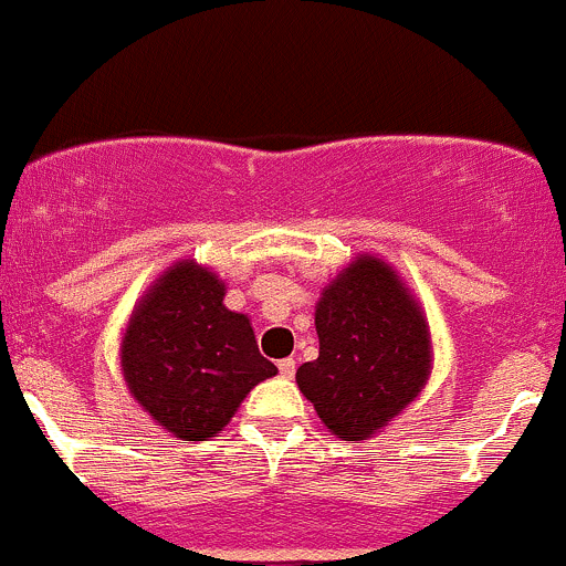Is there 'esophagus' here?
<instances>
[{
    "mask_svg": "<svg viewBox=\"0 0 566 566\" xmlns=\"http://www.w3.org/2000/svg\"><path fill=\"white\" fill-rule=\"evenodd\" d=\"M277 368H281V377L291 379V377H294V371H296V363L291 360V357H285V360L277 363Z\"/></svg>",
    "mask_w": 566,
    "mask_h": 566,
    "instance_id": "obj_1",
    "label": "esophagus"
}]
</instances>
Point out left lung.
Instances as JSON below:
<instances>
[{"instance_id": "1", "label": "left lung", "mask_w": 566, "mask_h": 566, "mask_svg": "<svg viewBox=\"0 0 566 566\" xmlns=\"http://www.w3.org/2000/svg\"><path fill=\"white\" fill-rule=\"evenodd\" d=\"M318 357L296 385L340 440H368L427 385L432 338L421 305L390 264L352 261L316 302Z\"/></svg>"}]
</instances>
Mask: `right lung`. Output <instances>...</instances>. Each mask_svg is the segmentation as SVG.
I'll return each instance as SVG.
<instances>
[{"label":"right lung","mask_w":566,"mask_h":566,"mask_svg":"<svg viewBox=\"0 0 566 566\" xmlns=\"http://www.w3.org/2000/svg\"><path fill=\"white\" fill-rule=\"evenodd\" d=\"M226 283L195 261L154 281L126 324L120 371L137 405L181 440L217 438L244 396L277 366L244 313L228 311Z\"/></svg>","instance_id":"right-lung-1"}]
</instances>
